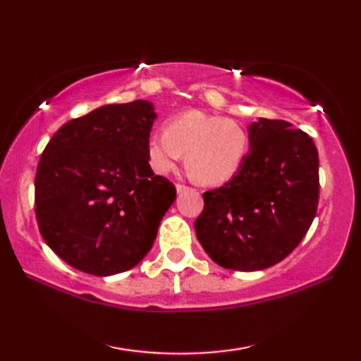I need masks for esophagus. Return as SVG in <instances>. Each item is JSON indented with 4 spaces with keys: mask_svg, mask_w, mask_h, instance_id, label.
Returning <instances> with one entry per match:
<instances>
[{
    "mask_svg": "<svg viewBox=\"0 0 361 361\" xmlns=\"http://www.w3.org/2000/svg\"><path fill=\"white\" fill-rule=\"evenodd\" d=\"M175 189H176V192L181 194V192H185V190L188 189V186H185V185H180V183H178V185H175Z\"/></svg>",
    "mask_w": 361,
    "mask_h": 361,
    "instance_id": "esophagus-1",
    "label": "esophagus"
}]
</instances>
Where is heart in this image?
Returning <instances> with one entry per match:
<instances>
[{"instance_id":"obj_1","label":"heart","mask_w":361,"mask_h":361,"mask_svg":"<svg viewBox=\"0 0 361 361\" xmlns=\"http://www.w3.org/2000/svg\"><path fill=\"white\" fill-rule=\"evenodd\" d=\"M250 149L247 130L235 121L198 110L181 113L164 132L149 136L147 155L158 173L172 172L186 153L190 173L204 185H220L239 171Z\"/></svg>"}]
</instances>
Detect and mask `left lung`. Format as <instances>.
Instances as JSON below:
<instances>
[{
	"label": "left lung",
	"instance_id": "8db88e82",
	"mask_svg": "<svg viewBox=\"0 0 361 361\" xmlns=\"http://www.w3.org/2000/svg\"><path fill=\"white\" fill-rule=\"evenodd\" d=\"M239 171L203 194L197 239L228 270L257 271L286 259L307 234L319 198L318 150L290 122L259 118Z\"/></svg>",
	"mask_w": 361,
	"mask_h": 361
}]
</instances>
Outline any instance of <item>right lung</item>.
<instances>
[{"instance_id":"add662e5","label":"right lung","mask_w":361,"mask_h":361,"mask_svg":"<svg viewBox=\"0 0 361 361\" xmlns=\"http://www.w3.org/2000/svg\"><path fill=\"white\" fill-rule=\"evenodd\" d=\"M149 101L110 104L60 127L35 173V216L48 247L75 270L111 276L137 265L176 198L155 175Z\"/></svg>"}]
</instances>
